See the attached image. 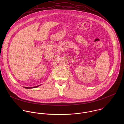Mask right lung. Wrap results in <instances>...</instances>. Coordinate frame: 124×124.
Wrapping results in <instances>:
<instances>
[{
    "label": "right lung",
    "instance_id": "obj_1",
    "mask_svg": "<svg viewBox=\"0 0 124 124\" xmlns=\"http://www.w3.org/2000/svg\"><path fill=\"white\" fill-rule=\"evenodd\" d=\"M41 85H39L38 86H34V87H24L25 88H27V89H30V88H36V87H39V86H40Z\"/></svg>",
    "mask_w": 124,
    "mask_h": 124
}]
</instances>
